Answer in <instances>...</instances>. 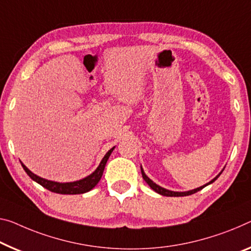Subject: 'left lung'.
<instances>
[{
  "mask_svg": "<svg viewBox=\"0 0 251 251\" xmlns=\"http://www.w3.org/2000/svg\"><path fill=\"white\" fill-rule=\"evenodd\" d=\"M222 172H223V169L221 172L219 173V174L214 177L213 179L212 180H210L209 183H206L205 185H203V186H201V187H198V188H194V190H191V191H185V192H174V191H169V190H166V188H164V187H161V186H159V185L158 184H156L155 182H152L151 179L149 178V177L146 175V173L144 172V169H142V167H141V174H142V177H144V179H145V182L147 183L150 187L152 188L153 191H155L156 193H158V194H160V195H164V196H187V195H191V194H194V193H196V192H199V191H201L202 188H204L205 186H207V185H210V184H212L214 182V180H217V178L218 177L222 174Z\"/></svg>",
  "mask_w": 251,
  "mask_h": 251,
  "instance_id": "8db88e82",
  "label": "left lung"
}]
</instances>
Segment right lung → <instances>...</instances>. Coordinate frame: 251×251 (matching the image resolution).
<instances>
[{
  "label": "right lung",
  "mask_w": 251,
  "mask_h": 251,
  "mask_svg": "<svg viewBox=\"0 0 251 251\" xmlns=\"http://www.w3.org/2000/svg\"><path fill=\"white\" fill-rule=\"evenodd\" d=\"M115 147L111 148L109 151H107L105 155H104L103 159L101 160V163L98 166V168L92 173L91 175H88L84 178L79 179V180H75V182H67V183H60V182H55V180H49L46 178H42V177L38 176L36 174L30 171V169L26 167V166L20 161L23 169H25L26 174L30 176V178L34 182H37L38 184H40L41 186H44L45 188H47L50 192L53 193H58V194H83V193L90 192L92 188L96 186V184L100 182L101 177L103 175L104 168H105L106 161L109 159V157L112 151L114 150Z\"/></svg>",
  "instance_id": "obj_1"
}]
</instances>
